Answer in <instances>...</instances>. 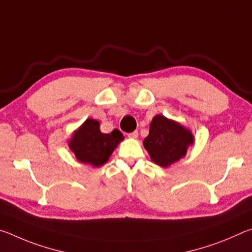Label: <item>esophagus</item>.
<instances>
[{"label":"esophagus","instance_id":"1","mask_svg":"<svg viewBox=\"0 0 252 252\" xmlns=\"http://www.w3.org/2000/svg\"><path fill=\"white\" fill-rule=\"evenodd\" d=\"M138 135H139L138 131H133V132H131V133H127V136H129L130 139H136L138 138Z\"/></svg>","mask_w":252,"mask_h":252}]
</instances>
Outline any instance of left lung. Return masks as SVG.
I'll use <instances>...</instances> for the list:
<instances>
[{
  "label": "left lung",
  "instance_id": "1",
  "mask_svg": "<svg viewBox=\"0 0 252 252\" xmlns=\"http://www.w3.org/2000/svg\"><path fill=\"white\" fill-rule=\"evenodd\" d=\"M193 144L194 136L190 129L162 114L153 117L149 135L143 140V147L151 160L162 168L180 161Z\"/></svg>",
  "mask_w": 252,
  "mask_h": 252
}]
</instances>
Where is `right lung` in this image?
I'll list each match as a JSON object with an SVG mask.
<instances>
[{
    "label": "right lung",
    "instance_id": "right-lung-1",
    "mask_svg": "<svg viewBox=\"0 0 252 252\" xmlns=\"http://www.w3.org/2000/svg\"><path fill=\"white\" fill-rule=\"evenodd\" d=\"M125 136L118 129L111 133H102L100 122L89 118L73 131L67 146L81 163L90 164L93 168L103 165Z\"/></svg>",
    "mask_w": 252,
    "mask_h": 252
}]
</instances>
